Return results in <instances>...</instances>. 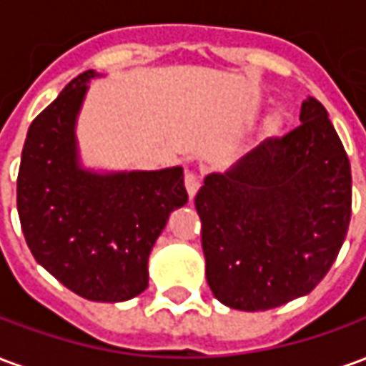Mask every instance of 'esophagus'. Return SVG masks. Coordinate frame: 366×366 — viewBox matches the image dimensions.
Returning <instances> with one entry per match:
<instances>
[{
  "instance_id": "obj_1",
  "label": "esophagus",
  "mask_w": 366,
  "mask_h": 366,
  "mask_svg": "<svg viewBox=\"0 0 366 366\" xmlns=\"http://www.w3.org/2000/svg\"><path fill=\"white\" fill-rule=\"evenodd\" d=\"M184 184H186V190H188V194H190V198H194L199 188L198 174H196V172H192V170H186V174H184Z\"/></svg>"
}]
</instances>
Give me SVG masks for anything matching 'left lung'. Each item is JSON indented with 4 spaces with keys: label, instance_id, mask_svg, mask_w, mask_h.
I'll return each instance as SVG.
<instances>
[{
    "label": "left lung",
    "instance_id": "1",
    "mask_svg": "<svg viewBox=\"0 0 366 366\" xmlns=\"http://www.w3.org/2000/svg\"><path fill=\"white\" fill-rule=\"evenodd\" d=\"M298 127L269 137L196 194L206 278L243 312L278 307L327 274L351 222V164L327 112L302 102Z\"/></svg>",
    "mask_w": 366,
    "mask_h": 366
}]
</instances>
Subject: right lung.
Returning <instances> with one entry per match:
<instances>
[{"label":"right lung","instance_id":"1","mask_svg":"<svg viewBox=\"0 0 366 366\" xmlns=\"http://www.w3.org/2000/svg\"><path fill=\"white\" fill-rule=\"evenodd\" d=\"M86 70L36 115L21 152L17 212L36 262L92 302H123L149 286V254L170 212L188 202L182 167L97 174L78 162L76 117Z\"/></svg>","mask_w":366,"mask_h":366}]
</instances>
